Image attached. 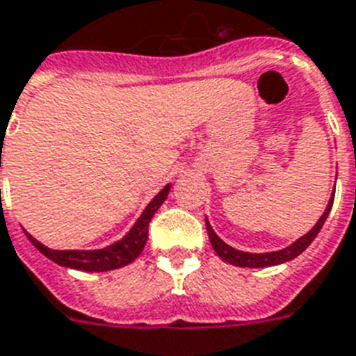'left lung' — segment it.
<instances>
[{"label":"left lung","instance_id":"1","mask_svg":"<svg viewBox=\"0 0 356 356\" xmlns=\"http://www.w3.org/2000/svg\"><path fill=\"white\" fill-rule=\"evenodd\" d=\"M334 202V193L332 197L328 199V204L325 208V212L319 218V221L315 223L314 229L309 232H306L304 236H300L298 240H295L293 244L287 245V248H283V250L277 251H266V253H251V251H242L236 250V248H232V245L225 244L223 240L219 238L216 231L210 225V221L207 218V231H208V238H210V244H212L213 251L218 253L219 257L223 259L225 263L234 264V266H245V268H264V266H276V264L287 263L291 259H295L300 255L302 251L306 250L312 242L315 240V236L319 234L321 227L325 225V221H327L328 213H330V208H332Z\"/></svg>","mask_w":356,"mask_h":356}]
</instances>
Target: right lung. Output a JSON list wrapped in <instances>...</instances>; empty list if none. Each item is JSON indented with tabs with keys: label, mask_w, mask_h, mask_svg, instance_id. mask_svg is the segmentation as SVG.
Returning <instances> with one entry per match:
<instances>
[{
	"label": "right lung",
	"mask_w": 356,
	"mask_h": 356,
	"mask_svg": "<svg viewBox=\"0 0 356 356\" xmlns=\"http://www.w3.org/2000/svg\"><path fill=\"white\" fill-rule=\"evenodd\" d=\"M168 191H170V184H167L154 199L149 200L148 207L144 208L140 218L135 221V225L131 227L124 238L116 240L114 244L101 248V250H50L39 240L33 238L29 232H24L29 242L35 245L44 257L54 261L60 266H65V268L82 270V272H108V270L122 268L125 264L133 263L143 253L146 240H148L149 221L154 218V213L159 210V207L167 200Z\"/></svg>",
	"instance_id": "obj_1"
}]
</instances>
